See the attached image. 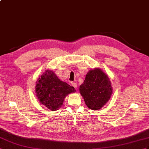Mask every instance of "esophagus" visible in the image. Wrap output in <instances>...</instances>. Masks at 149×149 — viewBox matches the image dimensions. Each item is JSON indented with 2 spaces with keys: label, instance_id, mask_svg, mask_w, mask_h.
I'll list each match as a JSON object with an SVG mask.
<instances>
[{
  "label": "esophagus",
  "instance_id": "1",
  "mask_svg": "<svg viewBox=\"0 0 149 149\" xmlns=\"http://www.w3.org/2000/svg\"><path fill=\"white\" fill-rule=\"evenodd\" d=\"M71 84H72V86H73L74 87H75V88L76 89L77 88V83H75V82H71Z\"/></svg>",
  "mask_w": 149,
  "mask_h": 149
}]
</instances>
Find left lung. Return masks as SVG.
I'll list each match as a JSON object with an SVG mask.
<instances>
[{
  "label": "left lung",
  "mask_w": 149,
  "mask_h": 149,
  "mask_svg": "<svg viewBox=\"0 0 149 149\" xmlns=\"http://www.w3.org/2000/svg\"><path fill=\"white\" fill-rule=\"evenodd\" d=\"M79 89L86 104L92 110L102 108L113 94L109 78L100 68H95L87 72Z\"/></svg>",
  "instance_id": "obj_1"
}]
</instances>
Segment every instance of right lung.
<instances>
[{
    "label": "right lung",
    "mask_w": 149,
    "mask_h": 149,
    "mask_svg": "<svg viewBox=\"0 0 149 149\" xmlns=\"http://www.w3.org/2000/svg\"><path fill=\"white\" fill-rule=\"evenodd\" d=\"M36 97L41 104L55 111L63 105L68 94L75 92L74 87L58 78L52 70H46L38 79L35 86Z\"/></svg>",
    "instance_id": "right-lung-1"
}]
</instances>
